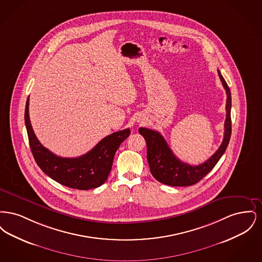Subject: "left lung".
<instances>
[{"mask_svg":"<svg viewBox=\"0 0 262 262\" xmlns=\"http://www.w3.org/2000/svg\"><path fill=\"white\" fill-rule=\"evenodd\" d=\"M218 75L227 94L224 138L220 147L208 160L198 166H191L187 163L182 162L174 156L173 151L158 132L146 127H140L138 129L139 134L144 137L146 141L147 161L149 164L150 172L158 182L172 187H187L194 185L211 171L224 154L232 133V99L230 88L220 71H218Z\"/></svg>","mask_w":262,"mask_h":262,"instance_id":"8db88e82","label":"left lung"}]
</instances>
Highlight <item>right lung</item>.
<instances>
[{
  "mask_svg": "<svg viewBox=\"0 0 262 262\" xmlns=\"http://www.w3.org/2000/svg\"><path fill=\"white\" fill-rule=\"evenodd\" d=\"M29 97L25 105V121L30 149L40 169L62 186L88 190L103 185L111 172L116 151L130 135L125 128L104 137L84 155L64 158L44 147L35 136L29 119Z\"/></svg>",
  "mask_w": 262,
  "mask_h": 262,
  "instance_id": "obj_1",
  "label": "right lung"
}]
</instances>
